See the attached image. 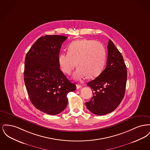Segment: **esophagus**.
Segmentation results:
<instances>
[{"mask_svg": "<svg viewBox=\"0 0 150 150\" xmlns=\"http://www.w3.org/2000/svg\"><path fill=\"white\" fill-rule=\"evenodd\" d=\"M80 88H81V85H79V84H77V85H76V88H77V89H79Z\"/></svg>", "mask_w": 150, "mask_h": 150, "instance_id": "obj_1", "label": "esophagus"}]
</instances>
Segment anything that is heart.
I'll return each mask as SVG.
<instances>
[{"label":"heart","mask_w":150,"mask_h":150,"mask_svg":"<svg viewBox=\"0 0 150 150\" xmlns=\"http://www.w3.org/2000/svg\"><path fill=\"white\" fill-rule=\"evenodd\" d=\"M68 53H61L58 64L61 70L70 75L78 67L74 78L80 80L88 76L92 78L100 74L103 67L106 52L101 43L92 40L82 39L70 43Z\"/></svg>","instance_id":"heart-1"}]
</instances>
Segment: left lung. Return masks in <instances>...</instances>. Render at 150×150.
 Returning <instances> with one entry per match:
<instances>
[{
	"mask_svg": "<svg viewBox=\"0 0 150 150\" xmlns=\"http://www.w3.org/2000/svg\"><path fill=\"white\" fill-rule=\"evenodd\" d=\"M107 50L105 69L94 80L87 83L92 88L93 96L86 102V106L97 115H103L114 111L125 92L127 70L122 56L111 40L108 41Z\"/></svg>",
	"mask_w": 150,
	"mask_h": 150,
	"instance_id": "1",
	"label": "left lung"
}]
</instances>
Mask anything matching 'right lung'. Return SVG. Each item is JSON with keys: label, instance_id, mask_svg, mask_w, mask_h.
Segmentation results:
<instances>
[{"label": "right lung", "instance_id": "right-lung-1", "mask_svg": "<svg viewBox=\"0 0 150 150\" xmlns=\"http://www.w3.org/2000/svg\"><path fill=\"white\" fill-rule=\"evenodd\" d=\"M64 36L45 35L32 45L25 59L24 81L30 100L36 108L57 115L67 106V94L76 89L61 71L58 56Z\"/></svg>", "mask_w": 150, "mask_h": 150}]
</instances>
